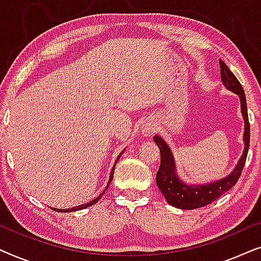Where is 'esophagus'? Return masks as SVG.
Returning <instances> with one entry per match:
<instances>
[{
  "label": "esophagus",
  "instance_id": "esophagus-1",
  "mask_svg": "<svg viewBox=\"0 0 261 261\" xmlns=\"http://www.w3.org/2000/svg\"><path fill=\"white\" fill-rule=\"evenodd\" d=\"M153 133H154V126H153V124H146L144 127V134L152 135Z\"/></svg>",
  "mask_w": 261,
  "mask_h": 261
}]
</instances>
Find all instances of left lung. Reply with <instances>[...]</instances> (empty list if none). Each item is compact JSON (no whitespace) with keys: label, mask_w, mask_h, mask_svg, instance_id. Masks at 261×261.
Listing matches in <instances>:
<instances>
[{"label":"left lung","mask_w":261,"mask_h":261,"mask_svg":"<svg viewBox=\"0 0 261 261\" xmlns=\"http://www.w3.org/2000/svg\"><path fill=\"white\" fill-rule=\"evenodd\" d=\"M221 80L224 87L228 90L239 95L241 102V113L245 121L244 142L245 148L240 160L235 166L233 172H230L227 177L208 184H192L189 185L180 180L176 172V164L172 155V152L169 145L163 140L159 135H155L153 140L160 149V167L156 172V185L159 190L165 197L166 202L172 206L179 209H197L202 208L213 203L215 199L221 197L224 192H227L237 184L239 178L241 176V171L244 169L246 158H247L249 147V122L247 114V103H246L245 91L242 89L240 82L234 76L226 64L220 60Z\"/></svg>","instance_id":"8db88e82"}]
</instances>
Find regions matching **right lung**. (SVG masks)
Wrapping results in <instances>:
<instances>
[{"instance_id":"obj_1","label":"right lung","mask_w":261,"mask_h":261,"mask_svg":"<svg viewBox=\"0 0 261 261\" xmlns=\"http://www.w3.org/2000/svg\"><path fill=\"white\" fill-rule=\"evenodd\" d=\"M123 153V151L120 153V155L117 156V159H116V162H115V165H116V163H117V160L120 159V156H121V154H122ZM115 165H114V167H113V170H112V172H110V177H109V181H108V185H107V188L105 189V190H103L101 194H99L97 197H96L95 199H92L91 202H88V203H85V204H81V205H78V206H73V208H71V209H56V208H52L53 210H56V212H58V213H70V212H76V210H81V209H84V208H88V206H90V205H94L95 203H97L98 201H99V198L102 197L103 196V194H105L106 192V190L107 189H108V187L110 185V181L113 180V176H114V170H115Z\"/></svg>"}]
</instances>
